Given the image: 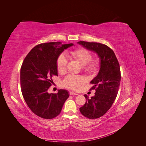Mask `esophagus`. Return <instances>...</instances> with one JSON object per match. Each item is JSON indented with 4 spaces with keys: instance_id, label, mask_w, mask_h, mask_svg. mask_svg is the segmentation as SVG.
<instances>
[{
    "instance_id": "34e87169",
    "label": "esophagus",
    "mask_w": 146,
    "mask_h": 146,
    "mask_svg": "<svg viewBox=\"0 0 146 146\" xmlns=\"http://www.w3.org/2000/svg\"><path fill=\"white\" fill-rule=\"evenodd\" d=\"M70 95H77L78 94H76V93H75V92H70Z\"/></svg>"
}]
</instances>
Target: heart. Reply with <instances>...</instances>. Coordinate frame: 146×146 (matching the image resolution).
Masks as SVG:
<instances>
[{
    "instance_id": "heart-1",
    "label": "heart",
    "mask_w": 146,
    "mask_h": 146,
    "mask_svg": "<svg viewBox=\"0 0 146 146\" xmlns=\"http://www.w3.org/2000/svg\"><path fill=\"white\" fill-rule=\"evenodd\" d=\"M71 55L74 59L78 61L85 72L93 74L97 72L100 65L98 60H93L92 54L89 50L85 48H79L71 52ZM68 58L64 54L59 56L56 61L57 69L59 73H64L66 70ZM85 79L82 76L69 75L65 77L63 81V85L67 88L71 90H77L80 85L83 84Z\"/></svg>"
}]
</instances>
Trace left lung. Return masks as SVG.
I'll return each mask as SVG.
<instances>
[{
  "instance_id": "8db88e82",
  "label": "left lung",
  "mask_w": 146,
  "mask_h": 146,
  "mask_svg": "<svg viewBox=\"0 0 146 146\" xmlns=\"http://www.w3.org/2000/svg\"><path fill=\"white\" fill-rule=\"evenodd\" d=\"M88 50L96 52L100 58V70L90 83L95 90V95L88 98L84 95L86 103L80 108L81 113L90 119L103 116L115 100L120 86L121 75L119 61L114 52L107 45L98 42H78Z\"/></svg>"
}]
</instances>
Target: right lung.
I'll use <instances>...</instances> for the list:
<instances>
[{"mask_svg": "<svg viewBox=\"0 0 146 146\" xmlns=\"http://www.w3.org/2000/svg\"><path fill=\"white\" fill-rule=\"evenodd\" d=\"M73 46L52 42L36 46L30 51L21 68V92L27 106L42 119H51L60 113L69 94L58 90V94H49L52 76H58L56 61L59 56Z\"/></svg>", "mask_w": 146, "mask_h": 146, "instance_id": "right-lung-1", "label": "right lung"}]
</instances>
